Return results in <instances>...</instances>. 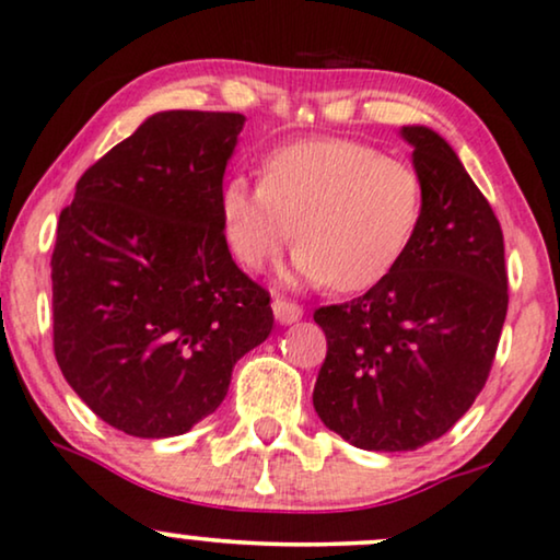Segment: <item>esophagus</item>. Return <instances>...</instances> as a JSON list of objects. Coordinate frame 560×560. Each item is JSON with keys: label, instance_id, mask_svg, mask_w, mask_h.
Instances as JSON below:
<instances>
[{"label": "esophagus", "instance_id": "34e87169", "mask_svg": "<svg viewBox=\"0 0 560 560\" xmlns=\"http://www.w3.org/2000/svg\"><path fill=\"white\" fill-rule=\"evenodd\" d=\"M273 307V317L279 320L281 325H289V323H296L302 317V307L292 300H284V296H276L271 302Z\"/></svg>", "mask_w": 560, "mask_h": 560}]
</instances>
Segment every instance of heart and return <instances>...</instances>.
Listing matches in <instances>:
<instances>
[{"label":"heart","mask_w":560,"mask_h":560,"mask_svg":"<svg viewBox=\"0 0 560 560\" xmlns=\"http://www.w3.org/2000/svg\"><path fill=\"white\" fill-rule=\"evenodd\" d=\"M421 214L413 167L332 137L279 147L264 160L260 183L235 175L219 194L224 240L240 266L260 271L296 235L294 279L338 292L385 281L413 243Z\"/></svg>","instance_id":"heart-1"}]
</instances>
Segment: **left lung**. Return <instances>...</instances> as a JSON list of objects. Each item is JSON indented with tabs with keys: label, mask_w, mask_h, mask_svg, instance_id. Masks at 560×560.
<instances>
[{
	"label": "left lung",
	"mask_w": 560,
	"mask_h": 560,
	"mask_svg": "<svg viewBox=\"0 0 560 560\" xmlns=\"http://www.w3.org/2000/svg\"><path fill=\"white\" fill-rule=\"evenodd\" d=\"M423 190L419 232L370 292L315 310L328 338L313 406L359 450L408 452L463 419L506 320L504 235L452 147L402 126Z\"/></svg>",
	"instance_id": "left-lung-1"
}]
</instances>
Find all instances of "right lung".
Segmentation results:
<instances>
[{"instance_id": "right-lung-1", "label": "right lung", "mask_w": 560, "mask_h": 560, "mask_svg": "<svg viewBox=\"0 0 560 560\" xmlns=\"http://www.w3.org/2000/svg\"><path fill=\"white\" fill-rule=\"evenodd\" d=\"M243 113H154L77 180L51 256L54 353L113 429L178 436L214 413L273 328L219 217Z\"/></svg>"}]
</instances>
